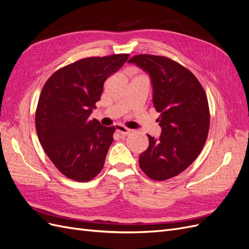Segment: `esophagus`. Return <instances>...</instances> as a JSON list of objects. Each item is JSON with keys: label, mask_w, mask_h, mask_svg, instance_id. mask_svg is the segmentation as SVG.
<instances>
[{"label": "esophagus", "mask_w": 249, "mask_h": 249, "mask_svg": "<svg viewBox=\"0 0 249 249\" xmlns=\"http://www.w3.org/2000/svg\"><path fill=\"white\" fill-rule=\"evenodd\" d=\"M115 127H116V132L119 135H122V136H126V135H129L131 133V130L130 129H126V127L124 126V125L117 124Z\"/></svg>", "instance_id": "esophagus-1"}]
</instances>
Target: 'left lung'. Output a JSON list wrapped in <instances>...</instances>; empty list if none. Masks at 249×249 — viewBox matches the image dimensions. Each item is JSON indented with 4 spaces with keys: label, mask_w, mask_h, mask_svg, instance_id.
I'll use <instances>...</instances> for the list:
<instances>
[{
    "label": "left lung",
    "mask_w": 249,
    "mask_h": 249,
    "mask_svg": "<svg viewBox=\"0 0 249 249\" xmlns=\"http://www.w3.org/2000/svg\"><path fill=\"white\" fill-rule=\"evenodd\" d=\"M129 62L148 73L162 130L158 138L147 135L149 145L139 156V166L150 178L168 179L189 167L205 145L210 125L207 95L194 74L169 58L136 55Z\"/></svg>",
    "instance_id": "obj_1"
}]
</instances>
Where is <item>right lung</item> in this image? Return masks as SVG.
Masks as SVG:
<instances>
[{
    "label": "right lung",
    "instance_id": "add662e5",
    "mask_svg": "<svg viewBox=\"0 0 249 249\" xmlns=\"http://www.w3.org/2000/svg\"><path fill=\"white\" fill-rule=\"evenodd\" d=\"M127 59L129 54L81 59L53 73L41 90L36 132L50 160L69 178L88 182L104 167L115 126L89 116L105 81Z\"/></svg>",
    "mask_w": 249,
    "mask_h": 249
}]
</instances>
